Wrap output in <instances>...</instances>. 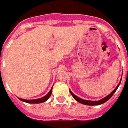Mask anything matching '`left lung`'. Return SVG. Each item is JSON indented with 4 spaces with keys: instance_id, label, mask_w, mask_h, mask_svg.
Listing matches in <instances>:
<instances>
[{
    "instance_id": "1",
    "label": "left lung",
    "mask_w": 128,
    "mask_h": 128,
    "mask_svg": "<svg viewBox=\"0 0 128 128\" xmlns=\"http://www.w3.org/2000/svg\"><path fill=\"white\" fill-rule=\"evenodd\" d=\"M121 80H122V78L120 79V81L119 84H118L117 86L116 87V88L113 90V91L112 92L110 93V94H108L107 96H106L105 98H103L102 99H101V100H97V101H91V100H83V99L80 98H79V97L76 96V95L74 94L72 92L70 91V90H69V91H70V93L71 94V95L72 96V97L74 98L75 100H76L77 102H78L81 103V104H84V105H89V106H96V105H100V104H103V103L106 102V101H108L109 99L111 98V97L113 96V94H114V93H115V92L116 91V90L118 89V86H119V85L120 84V82H121Z\"/></svg>"
}]
</instances>
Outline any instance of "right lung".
I'll return each instance as SVG.
<instances>
[{
    "label": "right lung",
    "mask_w": 128,
    "mask_h": 128,
    "mask_svg": "<svg viewBox=\"0 0 128 128\" xmlns=\"http://www.w3.org/2000/svg\"><path fill=\"white\" fill-rule=\"evenodd\" d=\"M52 88H53V87L51 88L50 91L45 96L42 97V98H40L34 99V100H25V99L20 98H18L20 99V100L23 101V102H25L27 103H30V104H38V103L44 102L45 101H46L50 97V96H51V94H52Z\"/></svg>",
    "instance_id": "1"
}]
</instances>
